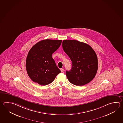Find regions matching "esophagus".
<instances>
[{
	"instance_id": "obj_1",
	"label": "esophagus",
	"mask_w": 123,
	"mask_h": 123,
	"mask_svg": "<svg viewBox=\"0 0 123 123\" xmlns=\"http://www.w3.org/2000/svg\"><path fill=\"white\" fill-rule=\"evenodd\" d=\"M60 70H61V71L62 72H63L64 71V69H63V68H62V69H60Z\"/></svg>"
}]
</instances>
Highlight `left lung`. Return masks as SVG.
<instances>
[{
	"mask_svg": "<svg viewBox=\"0 0 123 123\" xmlns=\"http://www.w3.org/2000/svg\"><path fill=\"white\" fill-rule=\"evenodd\" d=\"M63 49L72 61V68L66 72L68 80L77 86L89 83L98 70V59L90 45L77 40H63Z\"/></svg>",
	"mask_w": 123,
	"mask_h": 123,
	"instance_id": "8db88e82",
	"label": "left lung"
}]
</instances>
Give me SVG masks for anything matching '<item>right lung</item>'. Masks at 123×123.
<instances>
[{
    "label": "right lung",
    "mask_w": 123,
    "mask_h": 123,
    "mask_svg": "<svg viewBox=\"0 0 123 123\" xmlns=\"http://www.w3.org/2000/svg\"><path fill=\"white\" fill-rule=\"evenodd\" d=\"M62 40L45 39L35 44L28 53L26 70L32 80L41 85L52 83L61 72L52 57L60 46Z\"/></svg>",
    "instance_id": "1"
}]
</instances>
